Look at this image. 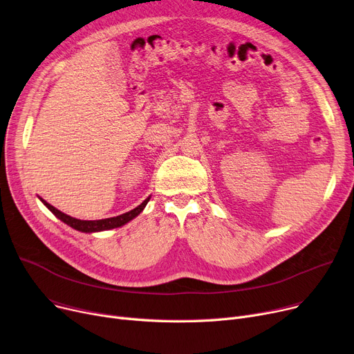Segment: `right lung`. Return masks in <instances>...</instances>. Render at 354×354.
Wrapping results in <instances>:
<instances>
[{"instance_id": "1", "label": "right lung", "mask_w": 354, "mask_h": 354, "mask_svg": "<svg viewBox=\"0 0 354 354\" xmlns=\"http://www.w3.org/2000/svg\"><path fill=\"white\" fill-rule=\"evenodd\" d=\"M42 203L48 207L53 214L61 219L64 223H66L68 226L74 227L80 232H85V233H92V232H101V230H108V229H113V227H120L125 223H128L129 221H132L133 218H136L140 212L144 210V207L147 206L149 198H147L139 206H136L135 209L127 212V214H122L120 216H115V218H106V219H100V221H81V219H75L73 216H68L65 214H62L61 210H58L57 207H54L53 205H50L48 202H45L44 199H41Z\"/></svg>"}]
</instances>
